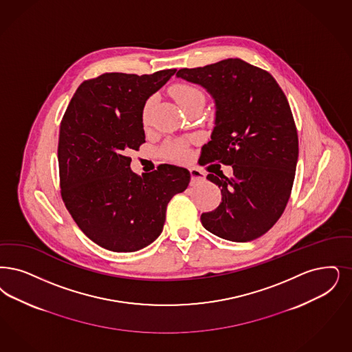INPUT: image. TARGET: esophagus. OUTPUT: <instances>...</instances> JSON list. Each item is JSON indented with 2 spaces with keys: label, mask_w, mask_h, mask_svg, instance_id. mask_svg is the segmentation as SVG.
<instances>
[{
  "label": "esophagus",
  "mask_w": 352,
  "mask_h": 352,
  "mask_svg": "<svg viewBox=\"0 0 352 352\" xmlns=\"http://www.w3.org/2000/svg\"><path fill=\"white\" fill-rule=\"evenodd\" d=\"M190 174H191V186H195L197 183L204 182L206 181V175H204V173H201L200 170L195 169V168H192V169H190Z\"/></svg>",
  "instance_id": "34e87169"
}]
</instances>
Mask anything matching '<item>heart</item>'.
Segmentation results:
<instances>
[{
    "label": "heart",
    "mask_w": 352,
    "mask_h": 352,
    "mask_svg": "<svg viewBox=\"0 0 352 352\" xmlns=\"http://www.w3.org/2000/svg\"><path fill=\"white\" fill-rule=\"evenodd\" d=\"M173 96H174V98L177 99V102L181 104L182 109L186 107L187 104L194 103V102H204L203 91L194 85L179 84L174 86L173 87ZM153 102H155V98H149L144 104L142 115H141L144 126H149V123H151ZM162 152H164L165 157H168L170 160H174V161H183L190 155L188 146L183 141H169V142H166Z\"/></svg>",
    "instance_id": "1"
}]
</instances>
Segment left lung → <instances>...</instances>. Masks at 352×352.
Listing matches in <instances>:
<instances>
[{"label": "left lung", "mask_w": 352, "mask_h": 352, "mask_svg": "<svg viewBox=\"0 0 352 352\" xmlns=\"http://www.w3.org/2000/svg\"><path fill=\"white\" fill-rule=\"evenodd\" d=\"M177 77L204 87L214 100L211 141L206 165L220 166L207 179L221 190L214 211L201 213L203 226L220 239L248 242L261 237L279 220L295 179L298 138L289 103L275 78L258 67L226 58L211 65L177 72Z\"/></svg>", "instance_id": "left-lung-1"}]
</instances>
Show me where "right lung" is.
Masks as SVG:
<instances>
[{
    "label": "right lung",
    "instance_id": "obj_1",
    "mask_svg": "<svg viewBox=\"0 0 352 352\" xmlns=\"http://www.w3.org/2000/svg\"><path fill=\"white\" fill-rule=\"evenodd\" d=\"M175 72L104 73L84 81L61 120V197L78 228L107 250L151 245L164 229L170 199L190 183L188 170L168 164L140 177L126 155L145 142V102Z\"/></svg>",
    "mask_w": 352,
    "mask_h": 352
}]
</instances>
